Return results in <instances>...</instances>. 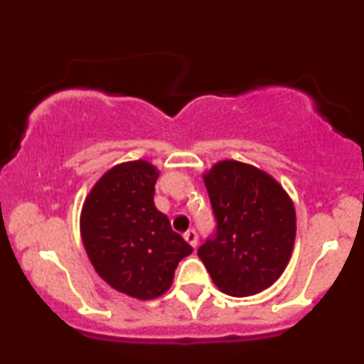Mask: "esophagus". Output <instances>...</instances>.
<instances>
[{"instance_id":"1","label":"esophagus","mask_w":364,"mask_h":364,"mask_svg":"<svg viewBox=\"0 0 364 364\" xmlns=\"http://www.w3.org/2000/svg\"><path fill=\"white\" fill-rule=\"evenodd\" d=\"M183 236H185V240L188 241V245H191V246H193V248L196 246V243H198V235H196L193 229H190V231H186Z\"/></svg>"}]
</instances>
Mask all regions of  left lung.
Masks as SVG:
<instances>
[{"label": "left lung", "mask_w": 364, "mask_h": 364, "mask_svg": "<svg viewBox=\"0 0 364 364\" xmlns=\"http://www.w3.org/2000/svg\"><path fill=\"white\" fill-rule=\"evenodd\" d=\"M214 236L198 248L219 291L243 298L281 277L296 237L289 195L265 171L237 161H220L203 174Z\"/></svg>", "instance_id": "left-lung-1"}]
</instances>
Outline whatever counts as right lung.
<instances>
[{
  "mask_svg": "<svg viewBox=\"0 0 364 364\" xmlns=\"http://www.w3.org/2000/svg\"><path fill=\"white\" fill-rule=\"evenodd\" d=\"M159 171L147 161L114 166L83 202L80 232L95 272L123 294L154 299L193 248L154 205Z\"/></svg>",
  "mask_w": 364,
  "mask_h": 364,
  "instance_id": "right-lung-1",
  "label": "right lung"
}]
</instances>
